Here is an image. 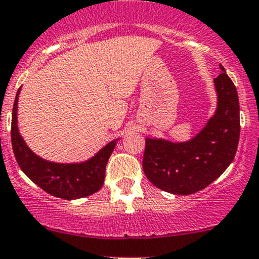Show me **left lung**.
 <instances>
[{
  "mask_svg": "<svg viewBox=\"0 0 259 259\" xmlns=\"http://www.w3.org/2000/svg\"><path fill=\"white\" fill-rule=\"evenodd\" d=\"M220 68L222 73L213 79L217 108L193 138L186 142L146 138L143 170L162 191L196 193L217 180L236 156L241 132L238 93L222 65Z\"/></svg>",
  "mask_w": 259,
  "mask_h": 259,
  "instance_id": "8db88e82",
  "label": "left lung"
}]
</instances>
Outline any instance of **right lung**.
<instances>
[{
    "mask_svg": "<svg viewBox=\"0 0 259 259\" xmlns=\"http://www.w3.org/2000/svg\"><path fill=\"white\" fill-rule=\"evenodd\" d=\"M21 89L17 91L12 110L11 140L20 168L47 193L62 199H77L100 191L105 182L106 166L117 145V140L101 148L93 157L76 163H57L37 156L21 136L17 124V103Z\"/></svg>",
    "mask_w": 259,
    "mask_h": 259,
    "instance_id": "obj_1",
    "label": "right lung"
}]
</instances>
